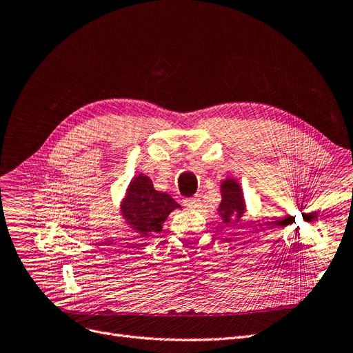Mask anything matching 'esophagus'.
<instances>
[{"mask_svg":"<svg viewBox=\"0 0 353 353\" xmlns=\"http://www.w3.org/2000/svg\"><path fill=\"white\" fill-rule=\"evenodd\" d=\"M184 205L190 209H197L200 206V199L199 197H190L184 200Z\"/></svg>","mask_w":353,"mask_h":353,"instance_id":"esophagus-1","label":"esophagus"}]
</instances>
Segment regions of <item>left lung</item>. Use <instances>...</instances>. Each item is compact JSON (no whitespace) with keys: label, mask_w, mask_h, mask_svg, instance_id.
Masks as SVG:
<instances>
[{"label":"left lung","mask_w":353,"mask_h":353,"mask_svg":"<svg viewBox=\"0 0 353 353\" xmlns=\"http://www.w3.org/2000/svg\"><path fill=\"white\" fill-rule=\"evenodd\" d=\"M221 203L218 206V213L222 222L237 223L245 213V201L243 197V188L239 181L234 178H225L221 183Z\"/></svg>","instance_id":"left-lung-1"}]
</instances>
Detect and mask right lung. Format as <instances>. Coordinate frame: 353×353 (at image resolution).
Masks as SVG:
<instances>
[{
  "instance_id": "1",
  "label": "right lung",
  "mask_w": 353,
  "mask_h": 353,
  "mask_svg": "<svg viewBox=\"0 0 353 353\" xmlns=\"http://www.w3.org/2000/svg\"><path fill=\"white\" fill-rule=\"evenodd\" d=\"M178 208L181 206L169 194L154 190L153 181L144 174L132 178L121 201L122 218L143 237L162 231L169 213Z\"/></svg>"
}]
</instances>
